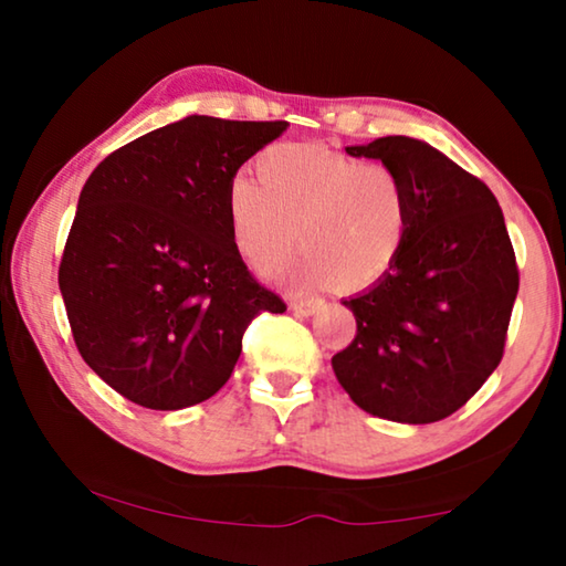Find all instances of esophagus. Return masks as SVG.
<instances>
[{"label": "esophagus", "mask_w": 566, "mask_h": 566, "mask_svg": "<svg viewBox=\"0 0 566 566\" xmlns=\"http://www.w3.org/2000/svg\"><path fill=\"white\" fill-rule=\"evenodd\" d=\"M322 306H324L322 300H300V302H292L290 310L294 314H300V317H312V314L322 310Z\"/></svg>", "instance_id": "34e87169"}]
</instances>
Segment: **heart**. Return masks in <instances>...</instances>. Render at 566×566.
I'll return each instance as SVG.
<instances>
[{"mask_svg":"<svg viewBox=\"0 0 566 566\" xmlns=\"http://www.w3.org/2000/svg\"><path fill=\"white\" fill-rule=\"evenodd\" d=\"M260 179L239 171L227 189V217L239 254L270 274L296 244L290 270L296 292L337 280L347 290L379 282L397 264L409 237V189L395 167L361 161L317 145L266 147Z\"/></svg>","mask_w":566,"mask_h":566,"instance_id":"b5f03b06","label":"heart"}]
</instances>
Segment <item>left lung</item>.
<instances>
[{"label":"left lung","instance_id":"1","mask_svg":"<svg viewBox=\"0 0 566 566\" xmlns=\"http://www.w3.org/2000/svg\"><path fill=\"white\" fill-rule=\"evenodd\" d=\"M395 167L409 189L397 264L352 300L357 337L332 357L339 385L369 415L429 424L464 407L500 367L520 270L492 189L411 137L347 147Z\"/></svg>","mask_w":566,"mask_h":566}]
</instances>
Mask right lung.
<instances>
[{
	"label": "right lung",
	"mask_w": 566,
	"mask_h": 566,
	"mask_svg": "<svg viewBox=\"0 0 566 566\" xmlns=\"http://www.w3.org/2000/svg\"><path fill=\"white\" fill-rule=\"evenodd\" d=\"M286 127L191 114L112 151L84 185L60 264L66 319L82 359L134 405L217 395L249 322L286 310L227 217L237 169Z\"/></svg>",
	"instance_id": "obj_1"
}]
</instances>
